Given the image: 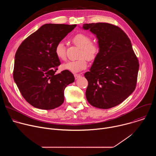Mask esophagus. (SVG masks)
<instances>
[{
    "label": "esophagus",
    "instance_id": "esophagus-1",
    "mask_svg": "<svg viewBox=\"0 0 156 156\" xmlns=\"http://www.w3.org/2000/svg\"><path fill=\"white\" fill-rule=\"evenodd\" d=\"M74 76H75V80H77L78 78H79L81 76V75H80V74H75V75H74Z\"/></svg>",
    "mask_w": 156,
    "mask_h": 156
}]
</instances>
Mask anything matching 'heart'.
Returning <instances> with one entry per match:
<instances>
[{
  "instance_id": "obj_1",
  "label": "heart",
  "mask_w": 156,
  "mask_h": 156,
  "mask_svg": "<svg viewBox=\"0 0 156 156\" xmlns=\"http://www.w3.org/2000/svg\"><path fill=\"white\" fill-rule=\"evenodd\" d=\"M73 42L76 46L80 48V58L76 60H72L62 65L64 70L72 72H78L84 70L87 66V59L93 60L98 56L99 52V46L96 42H91V38L84 33H79L73 37ZM55 54L61 60H66L65 46L63 42H58L55 47Z\"/></svg>"
}]
</instances>
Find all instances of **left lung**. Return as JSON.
<instances>
[{
	"mask_svg": "<svg viewBox=\"0 0 156 156\" xmlns=\"http://www.w3.org/2000/svg\"><path fill=\"white\" fill-rule=\"evenodd\" d=\"M82 28L95 34L99 46L90 72L84 73L87 101L99 108L114 107L135 91L138 60L129 37L119 27L97 23L84 24Z\"/></svg>",
	"mask_w": 156,
	"mask_h": 156,
	"instance_id": "left-lung-1",
	"label": "left lung"
}]
</instances>
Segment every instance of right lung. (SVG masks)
<instances>
[{"label": "right lung", "mask_w": 156, "mask_h": 156, "mask_svg": "<svg viewBox=\"0 0 156 156\" xmlns=\"http://www.w3.org/2000/svg\"><path fill=\"white\" fill-rule=\"evenodd\" d=\"M76 25L45 24L23 41L15 56L13 79L24 99L33 107L51 110L64 101V90L75 81L69 70L55 73L60 65L57 44Z\"/></svg>", "instance_id": "right-lung-1"}]
</instances>
